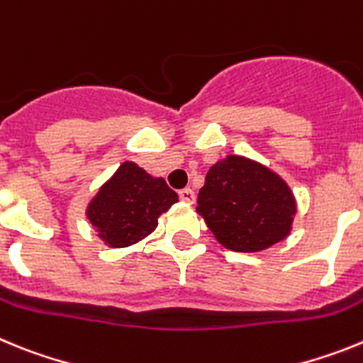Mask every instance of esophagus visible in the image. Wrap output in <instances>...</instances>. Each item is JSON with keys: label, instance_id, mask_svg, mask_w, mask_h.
Instances as JSON below:
<instances>
[{"label": "esophagus", "instance_id": "1", "mask_svg": "<svg viewBox=\"0 0 363 363\" xmlns=\"http://www.w3.org/2000/svg\"><path fill=\"white\" fill-rule=\"evenodd\" d=\"M179 198L184 201H187V203H194V200H196V194H194V191H192L191 187L187 189H182L179 191Z\"/></svg>", "mask_w": 363, "mask_h": 363}]
</instances>
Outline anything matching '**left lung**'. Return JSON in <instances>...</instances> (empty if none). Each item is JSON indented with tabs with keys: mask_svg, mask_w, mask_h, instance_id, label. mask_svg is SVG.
Wrapping results in <instances>:
<instances>
[{
	"mask_svg": "<svg viewBox=\"0 0 363 363\" xmlns=\"http://www.w3.org/2000/svg\"><path fill=\"white\" fill-rule=\"evenodd\" d=\"M196 213L225 249L259 252L289 236L296 200L269 167L229 154L205 176Z\"/></svg>",
	"mask_w": 363,
	"mask_h": 363,
	"instance_id": "8db88e82",
	"label": "left lung"
}]
</instances>
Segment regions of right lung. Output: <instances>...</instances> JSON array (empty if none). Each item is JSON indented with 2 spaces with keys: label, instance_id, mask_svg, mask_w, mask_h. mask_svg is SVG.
Instances as JSON below:
<instances>
[{
  "label": "right lung",
  "instance_id": "1",
  "mask_svg": "<svg viewBox=\"0 0 363 363\" xmlns=\"http://www.w3.org/2000/svg\"><path fill=\"white\" fill-rule=\"evenodd\" d=\"M178 201L163 178H154L134 162H123L86 205V220L112 249L142 242L158 227V218Z\"/></svg>",
  "mask_w": 363,
  "mask_h": 363
}]
</instances>
